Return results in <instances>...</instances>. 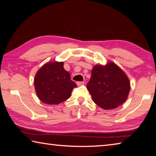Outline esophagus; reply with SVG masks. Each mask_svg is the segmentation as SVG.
Returning a JSON list of instances; mask_svg holds the SVG:
<instances>
[{
  "label": "esophagus",
  "instance_id": "1",
  "mask_svg": "<svg viewBox=\"0 0 156 156\" xmlns=\"http://www.w3.org/2000/svg\"><path fill=\"white\" fill-rule=\"evenodd\" d=\"M84 84V82H77V84H78V86H81V85H83V84Z\"/></svg>",
  "mask_w": 156,
  "mask_h": 156
}]
</instances>
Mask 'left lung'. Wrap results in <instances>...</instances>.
<instances>
[{"instance_id": "1", "label": "left lung", "mask_w": 156, "mask_h": 156, "mask_svg": "<svg viewBox=\"0 0 156 156\" xmlns=\"http://www.w3.org/2000/svg\"><path fill=\"white\" fill-rule=\"evenodd\" d=\"M94 102L104 109H112L125 102L130 90L129 78L113 62L94 66L87 85Z\"/></svg>"}]
</instances>
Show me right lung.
Here are the masks:
<instances>
[{
    "instance_id": "add662e5",
    "label": "right lung",
    "mask_w": 156,
    "mask_h": 156,
    "mask_svg": "<svg viewBox=\"0 0 156 156\" xmlns=\"http://www.w3.org/2000/svg\"><path fill=\"white\" fill-rule=\"evenodd\" d=\"M34 86L42 102L58 105L70 97L77 84L71 80L70 73L65 70L62 62H54L47 63L38 71Z\"/></svg>"
}]
</instances>
